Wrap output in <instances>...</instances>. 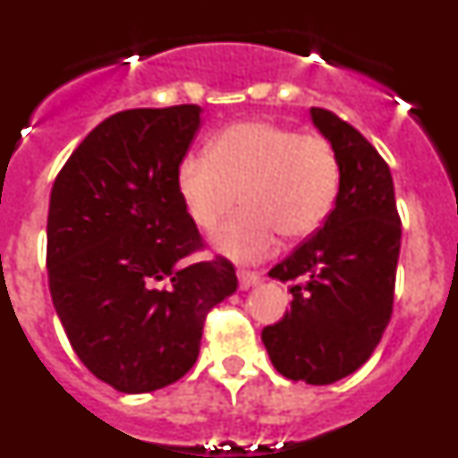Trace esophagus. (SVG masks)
Instances as JSON below:
<instances>
[{"instance_id": "34e87169", "label": "esophagus", "mask_w": 458, "mask_h": 458, "mask_svg": "<svg viewBox=\"0 0 458 458\" xmlns=\"http://www.w3.org/2000/svg\"><path fill=\"white\" fill-rule=\"evenodd\" d=\"M259 282H261V275L254 273V270H245V268L238 270V286H241V289H250V286H257Z\"/></svg>"}]
</instances>
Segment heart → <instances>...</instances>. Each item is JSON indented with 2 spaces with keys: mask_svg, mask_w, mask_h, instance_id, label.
Wrapping results in <instances>:
<instances>
[{
  "mask_svg": "<svg viewBox=\"0 0 458 458\" xmlns=\"http://www.w3.org/2000/svg\"><path fill=\"white\" fill-rule=\"evenodd\" d=\"M342 185L335 147L317 132H295L268 121L233 123L208 153L181 160L176 190L190 222L213 232L238 204L245 210L213 238L217 252L259 261L275 252L279 236L305 241L333 213Z\"/></svg>",
  "mask_w": 458,
  "mask_h": 458,
  "instance_id": "1",
  "label": "heart"
}]
</instances>
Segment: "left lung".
I'll return each instance as SVG.
<instances>
[{
    "mask_svg": "<svg viewBox=\"0 0 458 458\" xmlns=\"http://www.w3.org/2000/svg\"><path fill=\"white\" fill-rule=\"evenodd\" d=\"M310 112L337 151L342 185L321 229L268 273L295 284L291 310L261 339L279 374L327 386L365 365L390 323L402 220L378 151L333 112Z\"/></svg>",
    "mask_w": 458,
    "mask_h": 458,
    "instance_id": "1",
    "label": "left lung"
}]
</instances>
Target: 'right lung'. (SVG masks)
I'll list each match as a JSON object with an SVG mask.
<instances>
[{
    "label": "right lung",
    "mask_w": 458,
    "mask_h": 458,
    "mask_svg": "<svg viewBox=\"0 0 458 458\" xmlns=\"http://www.w3.org/2000/svg\"><path fill=\"white\" fill-rule=\"evenodd\" d=\"M199 105L125 109L98 123L52 185L47 279L72 351L125 394L176 383L204 321L236 291L232 261L185 266L204 248L176 190Z\"/></svg>",
    "instance_id": "add662e5"
}]
</instances>
